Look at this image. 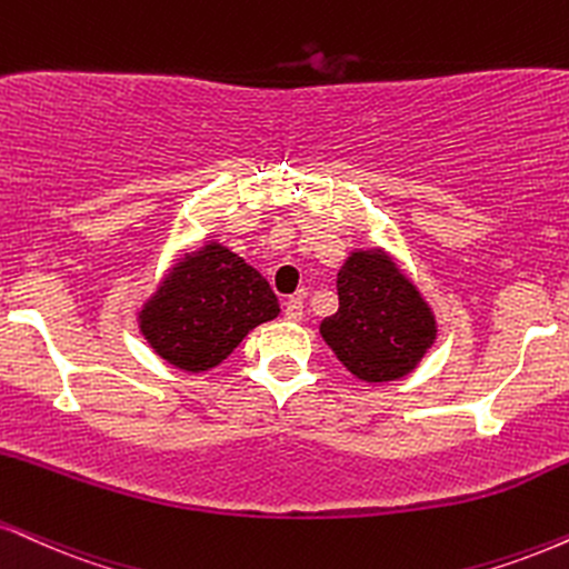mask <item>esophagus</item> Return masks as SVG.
Instances as JSON below:
<instances>
[{
    "label": "esophagus",
    "mask_w": 569,
    "mask_h": 569,
    "mask_svg": "<svg viewBox=\"0 0 569 569\" xmlns=\"http://www.w3.org/2000/svg\"><path fill=\"white\" fill-rule=\"evenodd\" d=\"M284 319L287 321H300V319H303V300H300V298H287L284 300Z\"/></svg>",
    "instance_id": "obj_1"
}]
</instances>
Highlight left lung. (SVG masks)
Instances as JSON below:
<instances>
[{"label":"left lung","instance_id":"1","mask_svg":"<svg viewBox=\"0 0 569 569\" xmlns=\"http://www.w3.org/2000/svg\"><path fill=\"white\" fill-rule=\"evenodd\" d=\"M338 313L321 338L350 375L369 385L411 375L438 338V321L419 287L382 248L353 250L338 271Z\"/></svg>","mask_w":569,"mask_h":569}]
</instances>
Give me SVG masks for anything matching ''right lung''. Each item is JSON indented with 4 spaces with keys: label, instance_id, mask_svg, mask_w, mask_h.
Instances as JSON below:
<instances>
[{
    "label": "right lung",
    "instance_id": "1",
    "mask_svg": "<svg viewBox=\"0 0 569 569\" xmlns=\"http://www.w3.org/2000/svg\"><path fill=\"white\" fill-rule=\"evenodd\" d=\"M279 317V300L252 266L208 240L181 252L139 308V332L171 367L200 375L227 359L250 329Z\"/></svg>",
    "mask_w": 569,
    "mask_h": 569
}]
</instances>
